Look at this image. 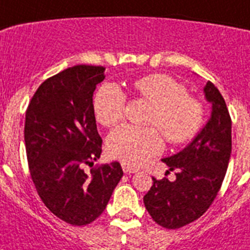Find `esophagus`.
<instances>
[{
  "label": "esophagus",
  "instance_id": "obj_1",
  "mask_svg": "<svg viewBox=\"0 0 250 250\" xmlns=\"http://www.w3.org/2000/svg\"><path fill=\"white\" fill-rule=\"evenodd\" d=\"M122 169H123V171L127 174H132V173H137L138 169L137 167H128V165L125 164H122Z\"/></svg>",
  "mask_w": 250,
  "mask_h": 250
}]
</instances>
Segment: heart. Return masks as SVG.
<instances>
[{
    "label": "heart",
    "mask_w": 250,
    "mask_h": 250,
    "mask_svg": "<svg viewBox=\"0 0 250 250\" xmlns=\"http://www.w3.org/2000/svg\"><path fill=\"white\" fill-rule=\"evenodd\" d=\"M142 99L155 106L150 125L160 129L167 141L180 145L192 140L203 123V106L188 96L182 83L173 77L155 73L137 80L135 83ZM125 96L115 83H105L96 93L94 112L96 121L112 127L123 119ZM163 148L160 132L155 128L142 129L133 125H121L108 136L109 156L128 167H136Z\"/></svg>",
    "instance_id": "obj_1"
}]
</instances>
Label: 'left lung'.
<instances>
[{
  "label": "left lung",
  "mask_w": 250,
  "mask_h": 250,
  "mask_svg": "<svg viewBox=\"0 0 250 250\" xmlns=\"http://www.w3.org/2000/svg\"><path fill=\"white\" fill-rule=\"evenodd\" d=\"M205 99L211 104L209 118L194 138L177 154L161 159L175 180H157L144 197L156 224L179 229L200 219L217 196L231 155V118L219 89L207 81ZM167 170V171H169Z\"/></svg>",
  "instance_id": "left-lung-1"
}]
</instances>
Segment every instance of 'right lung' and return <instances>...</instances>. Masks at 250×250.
I'll list each match as a JSON object with an SVG mask.
<instances>
[{
    "instance_id": "add662e5",
    "label": "right lung",
    "mask_w": 250,
    "mask_h": 250,
    "mask_svg": "<svg viewBox=\"0 0 250 250\" xmlns=\"http://www.w3.org/2000/svg\"><path fill=\"white\" fill-rule=\"evenodd\" d=\"M102 66L77 64L45 80L25 115L24 140L31 179L58 219L83 226L103 213L123 177L113 161L83 171L102 154L93 94L105 79Z\"/></svg>"
}]
</instances>
